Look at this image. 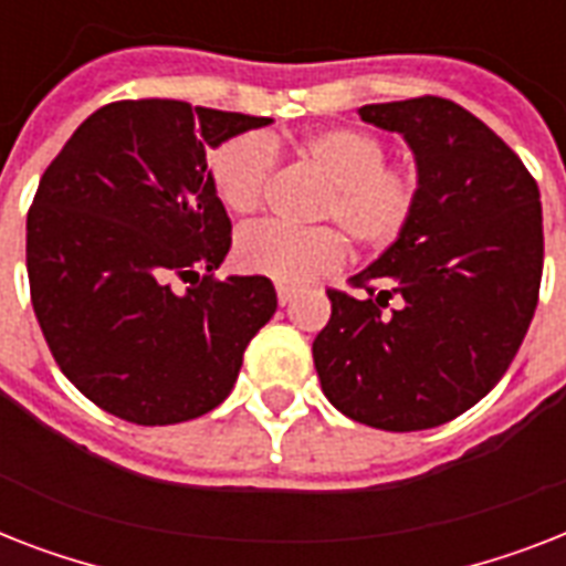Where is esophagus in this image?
Returning a JSON list of instances; mask_svg holds the SVG:
<instances>
[{"mask_svg": "<svg viewBox=\"0 0 566 566\" xmlns=\"http://www.w3.org/2000/svg\"><path fill=\"white\" fill-rule=\"evenodd\" d=\"M275 293H279V302H282V305H287V302L296 296V287H291V284H279V287H275Z\"/></svg>", "mask_w": 566, "mask_h": 566, "instance_id": "1", "label": "esophagus"}]
</instances>
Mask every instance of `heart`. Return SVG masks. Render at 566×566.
<instances>
[{
	"label": "heart",
	"instance_id": "obj_1",
	"mask_svg": "<svg viewBox=\"0 0 566 566\" xmlns=\"http://www.w3.org/2000/svg\"><path fill=\"white\" fill-rule=\"evenodd\" d=\"M302 158L328 181L319 202V220H335L358 247L385 249L402 238L417 202L420 170L387 161V144L367 128L332 126L311 132L300 144ZM273 137L243 132L229 137L208 158L211 188L231 213H252L264 202L275 172ZM344 240L335 229H291L264 220L238 234L234 264L249 275L279 284H305L344 264Z\"/></svg>",
	"mask_w": 566,
	"mask_h": 566
}]
</instances>
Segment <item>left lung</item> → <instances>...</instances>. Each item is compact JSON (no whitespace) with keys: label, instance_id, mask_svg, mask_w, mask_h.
I'll return each mask as SVG.
<instances>
[{"label":"left lung","instance_id":"8db88e82","mask_svg":"<svg viewBox=\"0 0 566 566\" xmlns=\"http://www.w3.org/2000/svg\"><path fill=\"white\" fill-rule=\"evenodd\" d=\"M399 132L420 170L408 229L353 287H328L314 337L328 402L385 431L434 429L505 376L535 317L544 273L541 190L517 153L443 96L364 105Z\"/></svg>","mask_w":566,"mask_h":566}]
</instances>
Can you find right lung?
Wrapping results in <instances>:
<instances>
[{"label": "right lung", "mask_w": 566, "mask_h": 566, "mask_svg": "<svg viewBox=\"0 0 566 566\" xmlns=\"http://www.w3.org/2000/svg\"><path fill=\"white\" fill-rule=\"evenodd\" d=\"M266 123L119 99L84 119L43 172L25 222L31 305L61 373L102 411L172 426L231 394L243 349L275 314V287L213 275L231 220L205 153Z\"/></svg>", "instance_id": "right-lung-1"}]
</instances>
